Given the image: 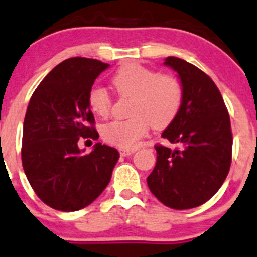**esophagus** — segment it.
<instances>
[{"mask_svg":"<svg viewBox=\"0 0 257 257\" xmlns=\"http://www.w3.org/2000/svg\"><path fill=\"white\" fill-rule=\"evenodd\" d=\"M118 151H119V154H121V156H127V155H131L133 153H135L136 149H123V148H121Z\"/></svg>","mask_w":257,"mask_h":257,"instance_id":"34e87169","label":"esophagus"}]
</instances>
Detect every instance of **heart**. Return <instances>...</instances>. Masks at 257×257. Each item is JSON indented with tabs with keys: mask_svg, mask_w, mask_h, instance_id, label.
I'll return each instance as SVG.
<instances>
[{
	"mask_svg": "<svg viewBox=\"0 0 257 257\" xmlns=\"http://www.w3.org/2000/svg\"><path fill=\"white\" fill-rule=\"evenodd\" d=\"M111 85L119 97L133 98L130 118L108 122L101 128L103 140L118 148H135L150 126L155 130L167 128L179 116L184 102V87L179 78L160 74L139 63L119 67L112 75ZM88 106L97 117L107 118L112 109L108 90L99 85L92 88Z\"/></svg>",
	"mask_w": 257,
	"mask_h": 257,
	"instance_id": "heart-1",
	"label": "heart"
}]
</instances>
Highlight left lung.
<instances>
[{
	"instance_id": "obj_1",
	"label": "left lung",
	"mask_w": 257,
	"mask_h": 257,
	"mask_svg": "<svg viewBox=\"0 0 257 257\" xmlns=\"http://www.w3.org/2000/svg\"><path fill=\"white\" fill-rule=\"evenodd\" d=\"M165 65L179 74L184 102L179 116L161 136L175 150L156 144V165L149 189L173 209H189L211 199L223 184L232 160L228 109L209 75L195 65L168 57Z\"/></svg>"
}]
</instances>
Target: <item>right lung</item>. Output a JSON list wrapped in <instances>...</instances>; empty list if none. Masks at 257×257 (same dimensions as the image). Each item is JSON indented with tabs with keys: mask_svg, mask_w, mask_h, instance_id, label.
Listing matches in <instances>:
<instances>
[{
	"mask_svg": "<svg viewBox=\"0 0 257 257\" xmlns=\"http://www.w3.org/2000/svg\"><path fill=\"white\" fill-rule=\"evenodd\" d=\"M109 65L75 57L54 68L29 102L21 160L31 188L46 206L74 212L89 206L106 189L119 158L111 146L97 143L82 154L78 143L98 139L88 94Z\"/></svg>",
	"mask_w": 257,
	"mask_h": 257,
	"instance_id": "obj_1",
	"label": "right lung"
}]
</instances>
